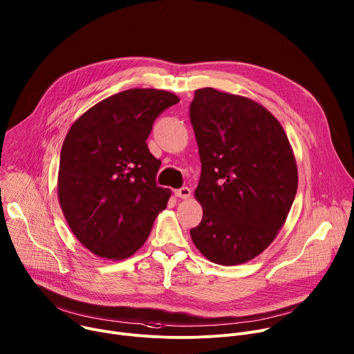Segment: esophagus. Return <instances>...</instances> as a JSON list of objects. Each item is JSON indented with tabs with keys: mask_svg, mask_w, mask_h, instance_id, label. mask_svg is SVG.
Returning a JSON list of instances; mask_svg holds the SVG:
<instances>
[{
	"mask_svg": "<svg viewBox=\"0 0 354 354\" xmlns=\"http://www.w3.org/2000/svg\"><path fill=\"white\" fill-rule=\"evenodd\" d=\"M176 195H177L178 198L187 200V198H189V195H191V189H189L188 187H181V188L176 189Z\"/></svg>",
	"mask_w": 354,
	"mask_h": 354,
	"instance_id": "1",
	"label": "esophagus"
}]
</instances>
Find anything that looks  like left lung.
I'll return each instance as SVG.
<instances>
[{"instance_id": "left-lung-1", "label": "left lung", "mask_w": 354, "mask_h": 354, "mask_svg": "<svg viewBox=\"0 0 354 354\" xmlns=\"http://www.w3.org/2000/svg\"><path fill=\"white\" fill-rule=\"evenodd\" d=\"M189 121L201 160L195 198L204 208L191 239L214 263H246L277 236L294 203L288 138L260 104L211 87L195 90Z\"/></svg>"}]
</instances>
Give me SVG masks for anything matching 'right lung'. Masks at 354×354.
<instances>
[{
	"mask_svg": "<svg viewBox=\"0 0 354 354\" xmlns=\"http://www.w3.org/2000/svg\"><path fill=\"white\" fill-rule=\"evenodd\" d=\"M178 101L162 90H125L70 128L60 153L59 201L75 238L94 254L132 256L167 207L171 191L156 183L160 160L146 139L156 118Z\"/></svg>",
	"mask_w": 354,
	"mask_h": 354,
	"instance_id": "1",
	"label": "right lung"
}]
</instances>
